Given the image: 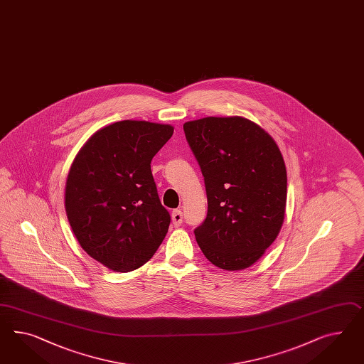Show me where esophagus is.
Here are the masks:
<instances>
[{
	"label": "esophagus",
	"mask_w": 364,
	"mask_h": 364,
	"mask_svg": "<svg viewBox=\"0 0 364 364\" xmlns=\"http://www.w3.org/2000/svg\"><path fill=\"white\" fill-rule=\"evenodd\" d=\"M172 223H173V225L180 226L183 224V212L180 210V209H175V210H172Z\"/></svg>",
	"instance_id": "esophagus-1"
}]
</instances>
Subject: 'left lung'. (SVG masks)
Returning <instances> with one entry per match:
<instances>
[{"label": "left lung", "instance_id": "left-lung-1", "mask_svg": "<svg viewBox=\"0 0 364 364\" xmlns=\"http://www.w3.org/2000/svg\"><path fill=\"white\" fill-rule=\"evenodd\" d=\"M207 188L208 215L195 237L204 256L225 270L256 264L285 218L287 176L274 139L244 117L184 123Z\"/></svg>", "mask_w": 364, "mask_h": 364}]
</instances>
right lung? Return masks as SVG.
I'll list each match as a JSON object with an SVG mask.
<instances>
[{"instance_id":"obj_1","label":"right lung","mask_w":364,"mask_h":364,"mask_svg":"<svg viewBox=\"0 0 364 364\" xmlns=\"http://www.w3.org/2000/svg\"><path fill=\"white\" fill-rule=\"evenodd\" d=\"M173 126L120 120L99 128L79 149L66 178L65 209L82 249L112 272L144 265L171 217L157 196L151 160Z\"/></svg>"}]
</instances>
